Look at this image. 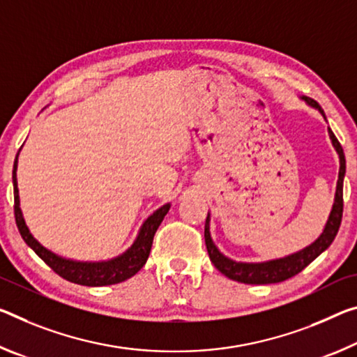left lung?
Listing matches in <instances>:
<instances>
[{"label":"left lung","mask_w":357,"mask_h":357,"mask_svg":"<svg viewBox=\"0 0 357 357\" xmlns=\"http://www.w3.org/2000/svg\"><path fill=\"white\" fill-rule=\"evenodd\" d=\"M302 100L307 101L311 107H316V109L322 114V117L326 119L324 111L321 109V106L316 103L314 100H311L308 97H302ZM329 137L332 139L333 148L337 151L338 158H340V169H338V181H337L335 199H333L332 211L329 214V219H327L324 230H322V234L318 236V240H314L310 246L303 248V250L281 259H273V260H267V262H257V264L235 262V260L225 257L213 243L211 234H209V213H208L206 224H205L206 250L209 254V259H211V262L214 264V267H216L220 273L234 281L245 282V284H271V282H281L284 280L292 278V276H296L297 273H301L307 265L313 262L321 252H324L327 248L332 245V241L335 240L337 236L338 229H340V222L343 216V178H344V172H347V162H344L342 144L338 143V139L335 138V135H333L331 128H329Z\"/></svg>","instance_id":"1"}]
</instances>
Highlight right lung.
Instances as JSON below:
<instances>
[{
	"label": "right lung",
	"instance_id": "1",
	"mask_svg": "<svg viewBox=\"0 0 357 357\" xmlns=\"http://www.w3.org/2000/svg\"><path fill=\"white\" fill-rule=\"evenodd\" d=\"M17 158H19V154L15 155L13 172L14 214L17 227H19L22 238H24L26 245L30 246L56 275H60L61 278L76 282V284L81 286H109L132 278L133 275H137L138 271L143 268V265L149 257L152 240H154L158 225L162 224L163 218H165V214L168 213L169 203L158 208L157 211L152 213L151 216L144 220L139 229L137 240H135L133 245L130 246L126 252L121 254V256L111 260H103V262H79V260L65 259L61 256H56L52 251H49L47 248H44L41 243L30 234V229L26 227L24 214H22L20 209L19 189H17Z\"/></svg>",
	"mask_w": 357,
	"mask_h": 357
}]
</instances>
